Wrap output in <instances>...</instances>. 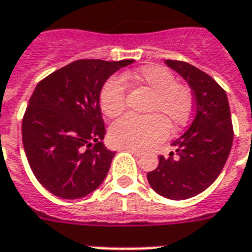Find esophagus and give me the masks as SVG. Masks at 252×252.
Returning a JSON list of instances; mask_svg holds the SVG:
<instances>
[{
    "label": "esophagus",
    "instance_id": "34e87169",
    "mask_svg": "<svg viewBox=\"0 0 252 252\" xmlns=\"http://www.w3.org/2000/svg\"><path fill=\"white\" fill-rule=\"evenodd\" d=\"M127 152H130V154H133L134 156H140L143 155V152L141 151H137V149H131V148H125Z\"/></svg>",
    "mask_w": 252,
    "mask_h": 252
}]
</instances>
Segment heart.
I'll use <instances>...</instances> for the list:
<instances>
[{
    "label": "heart",
    "instance_id": "obj_1",
    "mask_svg": "<svg viewBox=\"0 0 252 252\" xmlns=\"http://www.w3.org/2000/svg\"><path fill=\"white\" fill-rule=\"evenodd\" d=\"M123 81L152 92L145 111L148 115H126L111 126L109 137L116 147L144 151L163 141L170 127L187 126L195 111V98L189 86L176 82L173 72L162 65H144L123 75ZM121 78L111 76L101 86L98 103L107 118H116L126 107V86Z\"/></svg>",
    "mask_w": 252,
    "mask_h": 252
}]
</instances>
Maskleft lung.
Masks as SVG:
<instances>
[{"mask_svg":"<svg viewBox=\"0 0 252 252\" xmlns=\"http://www.w3.org/2000/svg\"><path fill=\"white\" fill-rule=\"evenodd\" d=\"M189 83L195 116L176 140V154L159 156V166L147 174L151 188L163 197L185 200L202 193L223 169L233 143V126L225 90L206 72L180 60H166Z\"/></svg>","mask_w":252,"mask_h":252,"instance_id":"obj_1","label":"left lung"}]
</instances>
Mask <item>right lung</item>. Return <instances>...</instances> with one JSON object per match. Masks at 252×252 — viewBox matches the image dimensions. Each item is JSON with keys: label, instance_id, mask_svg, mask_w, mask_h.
<instances>
[{"label": "right lung", "instance_id": "1", "mask_svg": "<svg viewBox=\"0 0 252 252\" xmlns=\"http://www.w3.org/2000/svg\"><path fill=\"white\" fill-rule=\"evenodd\" d=\"M131 63L76 60L36 85L24 112L22 136L31 170L50 193L79 199L107 177L115 152L101 143L105 126L98 94L109 76Z\"/></svg>", "mask_w": 252, "mask_h": 252}]
</instances>
